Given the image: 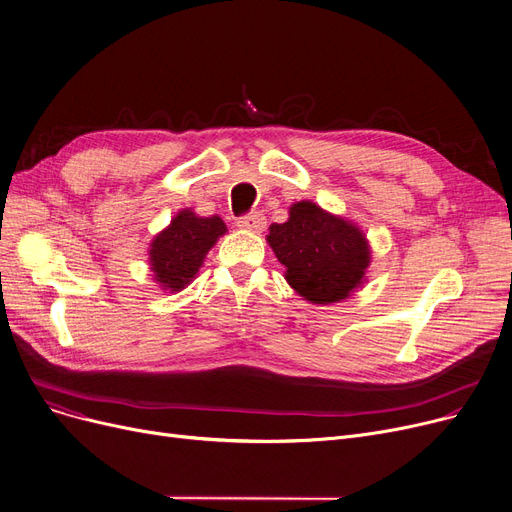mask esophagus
Instances as JSON below:
<instances>
[{"label":"esophagus","mask_w":512,"mask_h":512,"mask_svg":"<svg viewBox=\"0 0 512 512\" xmlns=\"http://www.w3.org/2000/svg\"><path fill=\"white\" fill-rule=\"evenodd\" d=\"M236 226L240 230H247V232H263L265 228V215L263 213H251V215H245V218H238Z\"/></svg>","instance_id":"34e87169"}]
</instances>
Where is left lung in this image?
<instances>
[{
  "label": "left lung",
  "instance_id": "obj_1",
  "mask_svg": "<svg viewBox=\"0 0 512 512\" xmlns=\"http://www.w3.org/2000/svg\"><path fill=\"white\" fill-rule=\"evenodd\" d=\"M265 240L286 267L290 288L311 305L340 303L367 282V236L313 201L292 203L288 220L272 224Z\"/></svg>",
  "mask_w": 512,
  "mask_h": 512
}]
</instances>
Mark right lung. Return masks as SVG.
<instances>
[{"mask_svg": "<svg viewBox=\"0 0 512 512\" xmlns=\"http://www.w3.org/2000/svg\"><path fill=\"white\" fill-rule=\"evenodd\" d=\"M226 232L220 215L201 218L193 209L178 211L149 245V267L155 284L170 292L184 290L195 280L209 249Z\"/></svg>", "mask_w": 512, "mask_h": 512, "instance_id": "obj_1", "label": "right lung"}]
</instances>
